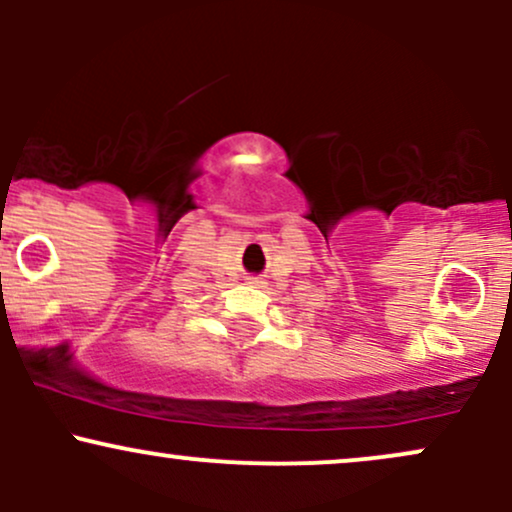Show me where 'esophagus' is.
Here are the masks:
<instances>
[{
	"label": "esophagus",
	"instance_id": "esophagus-1",
	"mask_svg": "<svg viewBox=\"0 0 512 512\" xmlns=\"http://www.w3.org/2000/svg\"><path fill=\"white\" fill-rule=\"evenodd\" d=\"M248 284H252V286H260V284H264V281L257 279V276H250V281H248Z\"/></svg>",
	"mask_w": 512,
	"mask_h": 512
}]
</instances>
